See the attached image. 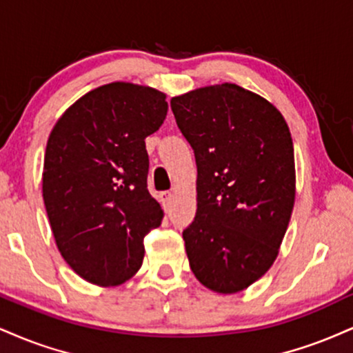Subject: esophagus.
Here are the masks:
<instances>
[{
	"mask_svg": "<svg viewBox=\"0 0 353 353\" xmlns=\"http://www.w3.org/2000/svg\"><path fill=\"white\" fill-rule=\"evenodd\" d=\"M161 202H163L164 210H168L169 205H171V202H172V194L169 192V190H165V192H161Z\"/></svg>",
	"mask_w": 353,
	"mask_h": 353,
	"instance_id": "34e87169",
	"label": "esophagus"
}]
</instances>
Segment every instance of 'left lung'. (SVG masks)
<instances>
[{
    "label": "left lung",
    "instance_id": "obj_1",
    "mask_svg": "<svg viewBox=\"0 0 353 353\" xmlns=\"http://www.w3.org/2000/svg\"><path fill=\"white\" fill-rule=\"evenodd\" d=\"M197 164V212L182 232L195 278L232 294L278 256L294 205V148L283 114L235 83L174 97Z\"/></svg>",
    "mask_w": 353,
    "mask_h": 353
}]
</instances>
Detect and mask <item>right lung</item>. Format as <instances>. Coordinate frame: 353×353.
<instances>
[{"mask_svg": "<svg viewBox=\"0 0 353 353\" xmlns=\"http://www.w3.org/2000/svg\"><path fill=\"white\" fill-rule=\"evenodd\" d=\"M165 113L164 93L114 82L75 101L49 136L46 212L63 260L87 281L117 286L141 268L144 236L163 220L144 139Z\"/></svg>", "mask_w": 353, "mask_h": 353, "instance_id": "obj_1", "label": "right lung"}]
</instances>
